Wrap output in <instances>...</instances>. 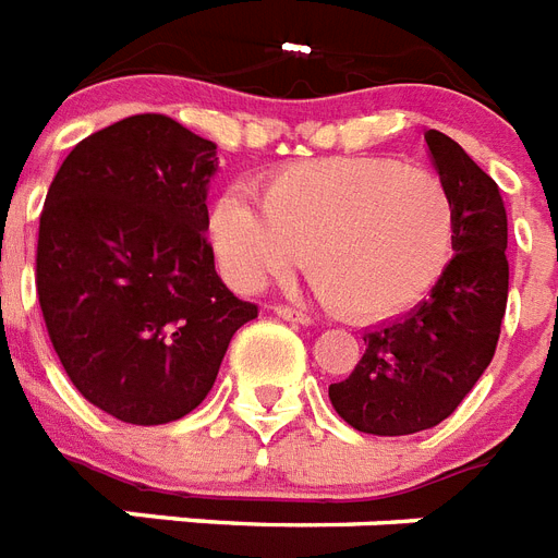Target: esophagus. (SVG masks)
I'll return each mask as SVG.
<instances>
[{"label": "esophagus", "instance_id": "obj_1", "mask_svg": "<svg viewBox=\"0 0 558 558\" xmlns=\"http://www.w3.org/2000/svg\"><path fill=\"white\" fill-rule=\"evenodd\" d=\"M274 314L279 319H288V323H296V325H311V316L296 311V307H288V305H274Z\"/></svg>", "mask_w": 558, "mask_h": 558}]
</instances>
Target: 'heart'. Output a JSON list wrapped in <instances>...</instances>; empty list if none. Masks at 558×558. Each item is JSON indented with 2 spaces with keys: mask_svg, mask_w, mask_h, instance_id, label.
<instances>
[{
  "mask_svg": "<svg viewBox=\"0 0 558 558\" xmlns=\"http://www.w3.org/2000/svg\"><path fill=\"white\" fill-rule=\"evenodd\" d=\"M251 195L225 193L209 239L227 282L258 291L305 265L351 323L412 311L456 251L458 209L444 178L383 155L293 163Z\"/></svg>",
  "mask_w": 558,
  "mask_h": 558,
  "instance_id": "b5f03b06",
  "label": "heart"
}]
</instances>
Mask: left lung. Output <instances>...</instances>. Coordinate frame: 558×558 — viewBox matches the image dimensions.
<instances>
[{"mask_svg": "<svg viewBox=\"0 0 558 558\" xmlns=\"http://www.w3.org/2000/svg\"><path fill=\"white\" fill-rule=\"evenodd\" d=\"M458 209L456 256L421 305L363 333L365 354L328 398L365 435H414L456 412L496 354L507 311V209L498 184L438 129L423 132Z\"/></svg>", "mask_w": 558, "mask_h": 558, "instance_id": "8db88e82", "label": "left lung"}]
</instances>
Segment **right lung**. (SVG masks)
Wrapping results in <instances>:
<instances>
[{
    "label": "right lung",
    "mask_w": 558,
    "mask_h": 558,
    "mask_svg": "<svg viewBox=\"0 0 558 558\" xmlns=\"http://www.w3.org/2000/svg\"><path fill=\"white\" fill-rule=\"evenodd\" d=\"M216 144L167 114L80 141L39 216L37 296L62 368L88 403L135 426L207 398L253 302L233 296L207 242Z\"/></svg>",
    "instance_id": "obj_1"
}]
</instances>
